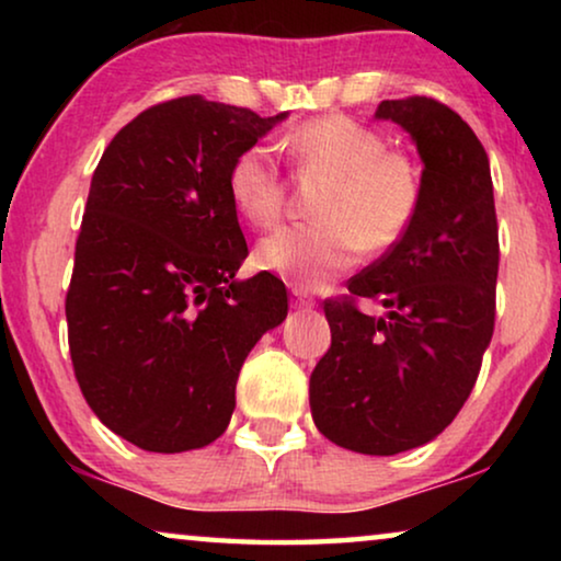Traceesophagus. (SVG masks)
Returning a JSON list of instances; mask_svg holds the SVG:
<instances>
[{
    "mask_svg": "<svg viewBox=\"0 0 561 561\" xmlns=\"http://www.w3.org/2000/svg\"><path fill=\"white\" fill-rule=\"evenodd\" d=\"M290 294L296 296V301H294V304L298 306V309H311V306L317 304V301H313V298H311L309 294H306L304 288H290Z\"/></svg>",
    "mask_w": 561,
    "mask_h": 561,
    "instance_id": "1",
    "label": "esophagus"
}]
</instances>
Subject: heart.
<instances>
[{
  "mask_svg": "<svg viewBox=\"0 0 561 561\" xmlns=\"http://www.w3.org/2000/svg\"><path fill=\"white\" fill-rule=\"evenodd\" d=\"M283 148L304 175L329 179L317 198L313 225L283 227L257 248V265L298 288L324 286L357 263L367 248L386 252L409 234L424 202V173L409 152L363 122L327 114L298 125ZM234 209L267 229L286 206V183L271 150L250 145L227 171Z\"/></svg>",
  "mask_w": 561,
  "mask_h": 561,
  "instance_id": "b5f03b06",
  "label": "heart"
}]
</instances>
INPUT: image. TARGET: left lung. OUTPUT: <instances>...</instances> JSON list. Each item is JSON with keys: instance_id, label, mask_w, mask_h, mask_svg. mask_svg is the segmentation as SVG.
I'll use <instances>...</instances> for the list:
<instances>
[{"instance_id": "1", "label": "left lung", "mask_w": 561, "mask_h": 561, "mask_svg": "<svg viewBox=\"0 0 561 561\" xmlns=\"http://www.w3.org/2000/svg\"><path fill=\"white\" fill-rule=\"evenodd\" d=\"M424 160V202L409 234L327 298L332 347L311 373L313 424L359 455H398L447 428L470 398L495 327L497 219L488 152L432 96L380 102ZM370 297L386 318H367Z\"/></svg>"}]
</instances>
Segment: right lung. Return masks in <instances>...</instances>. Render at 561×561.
Masks as SVG:
<instances>
[{
	"mask_svg": "<svg viewBox=\"0 0 561 561\" xmlns=\"http://www.w3.org/2000/svg\"><path fill=\"white\" fill-rule=\"evenodd\" d=\"M283 117L179 96L137 114L99 160L66 294L68 350L91 411L145 451L225 434L244 357L286 319L280 278H234L248 242L227 191L232 158Z\"/></svg>",
	"mask_w": 561,
	"mask_h": 561,
	"instance_id": "obj_1",
	"label": "right lung"
}]
</instances>
